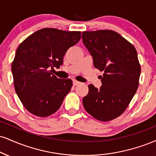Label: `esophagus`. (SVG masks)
Returning a JSON list of instances; mask_svg holds the SVG:
<instances>
[{
	"label": "esophagus",
	"mask_w": 156,
	"mask_h": 156,
	"mask_svg": "<svg viewBox=\"0 0 156 156\" xmlns=\"http://www.w3.org/2000/svg\"><path fill=\"white\" fill-rule=\"evenodd\" d=\"M73 86H77V85H78V84H80V83L79 81H77L76 80H73Z\"/></svg>",
	"instance_id": "esophagus-1"
}]
</instances>
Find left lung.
<instances>
[{
    "mask_svg": "<svg viewBox=\"0 0 156 156\" xmlns=\"http://www.w3.org/2000/svg\"><path fill=\"white\" fill-rule=\"evenodd\" d=\"M82 39L94 66L104 71L99 89L89 85L83 107L99 121H111L125 111L138 88L141 67L137 52L124 37L108 30L85 31Z\"/></svg>",
    "mask_w": 156,
    "mask_h": 156,
    "instance_id": "left-lung-1",
    "label": "left lung"
}]
</instances>
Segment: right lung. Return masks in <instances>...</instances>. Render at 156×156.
Segmentation results:
<instances>
[{"label":"right lung","instance_id":"right-lung-1","mask_svg":"<svg viewBox=\"0 0 156 156\" xmlns=\"http://www.w3.org/2000/svg\"><path fill=\"white\" fill-rule=\"evenodd\" d=\"M80 32L44 28L33 33L19 46L12 65L16 94L30 112L46 117L57 112L73 85L71 79L52 74L59 69Z\"/></svg>","mask_w":156,"mask_h":156}]
</instances>
